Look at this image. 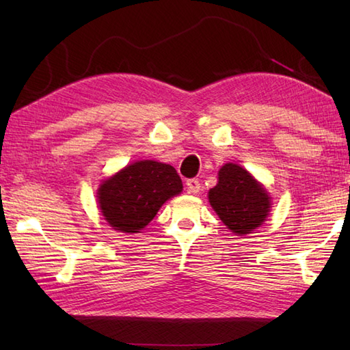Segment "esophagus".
Masks as SVG:
<instances>
[{"instance_id":"obj_1","label":"esophagus","mask_w":350,"mask_h":350,"mask_svg":"<svg viewBox=\"0 0 350 350\" xmlns=\"http://www.w3.org/2000/svg\"><path fill=\"white\" fill-rule=\"evenodd\" d=\"M200 188H202V185H200L198 179H189V180H187L188 194H198Z\"/></svg>"}]
</instances>
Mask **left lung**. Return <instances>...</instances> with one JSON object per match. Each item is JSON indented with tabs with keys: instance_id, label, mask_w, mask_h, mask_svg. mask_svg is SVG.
<instances>
[{
	"instance_id": "8db88e82",
	"label": "left lung",
	"mask_w": 350,
	"mask_h": 350,
	"mask_svg": "<svg viewBox=\"0 0 350 350\" xmlns=\"http://www.w3.org/2000/svg\"><path fill=\"white\" fill-rule=\"evenodd\" d=\"M211 206L234 234H248L263 224L269 213V197L247 170L226 163L217 187L209 191Z\"/></svg>"
}]
</instances>
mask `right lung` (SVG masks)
<instances>
[{
  "mask_svg": "<svg viewBox=\"0 0 350 350\" xmlns=\"http://www.w3.org/2000/svg\"><path fill=\"white\" fill-rule=\"evenodd\" d=\"M174 167L156 161L131 163L99 188V207L111 227L139 233L168 198L182 191Z\"/></svg>",
  "mask_w": 350,
  "mask_h": 350,
  "instance_id": "add662e5",
  "label": "right lung"
}]
</instances>
